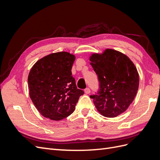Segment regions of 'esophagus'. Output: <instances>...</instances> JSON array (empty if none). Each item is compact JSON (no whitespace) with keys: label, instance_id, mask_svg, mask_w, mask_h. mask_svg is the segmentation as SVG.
<instances>
[{"label":"esophagus","instance_id":"1","mask_svg":"<svg viewBox=\"0 0 160 160\" xmlns=\"http://www.w3.org/2000/svg\"><path fill=\"white\" fill-rule=\"evenodd\" d=\"M84 91H85V93L86 94H89V93H90L91 90H90L89 88H86V89L84 90Z\"/></svg>","mask_w":160,"mask_h":160}]
</instances>
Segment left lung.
Returning a JSON list of instances; mask_svg holds the SVG:
<instances>
[{"label":"left lung","instance_id":"8db88e82","mask_svg":"<svg viewBox=\"0 0 160 160\" xmlns=\"http://www.w3.org/2000/svg\"><path fill=\"white\" fill-rule=\"evenodd\" d=\"M98 76L100 89L91 95L99 113L115 118L126 111L138 93L139 74L133 62L123 53L111 49L89 57Z\"/></svg>","mask_w":160,"mask_h":160}]
</instances>
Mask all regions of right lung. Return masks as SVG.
I'll return each mask as SVG.
<instances>
[{"mask_svg": "<svg viewBox=\"0 0 160 160\" xmlns=\"http://www.w3.org/2000/svg\"><path fill=\"white\" fill-rule=\"evenodd\" d=\"M75 59L68 52H57L41 58L32 67L28 76L29 95L45 118L59 121L68 117L83 95L71 75Z\"/></svg>", "mask_w": 160, "mask_h": 160, "instance_id": "add662e5", "label": "right lung"}]
</instances>
